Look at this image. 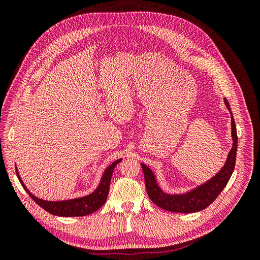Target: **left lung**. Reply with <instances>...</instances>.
Wrapping results in <instances>:
<instances>
[{
  "mask_svg": "<svg viewBox=\"0 0 260 260\" xmlns=\"http://www.w3.org/2000/svg\"><path fill=\"white\" fill-rule=\"evenodd\" d=\"M224 104L231 115L232 147L226 156V160L221 169L214 177L207 180L206 182L183 193H167L159 185L154 171L147 165L141 162V166H142L144 172L145 186L148 198L158 207L172 212H183V214L200 211L208 207L226 185L228 181L230 180L233 174L235 159H237L238 135L230 105L225 99Z\"/></svg>",
  "mask_w": 260,
  "mask_h": 260,
  "instance_id": "1",
  "label": "left lung"
}]
</instances>
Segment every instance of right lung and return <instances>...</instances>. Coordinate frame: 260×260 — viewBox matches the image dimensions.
Wrapping results in <instances>:
<instances>
[{
	"label": "right lung",
	"instance_id": "add662e5",
	"mask_svg": "<svg viewBox=\"0 0 260 260\" xmlns=\"http://www.w3.org/2000/svg\"><path fill=\"white\" fill-rule=\"evenodd\" d=\"M122 160V158H119L115 160L113 164L104 170L103 175L101 177L100 183L96 186L95 190L91 192L88 195L81 196V198L76 199H69V200H62V201H46L43 199H39L38 196L31 193L25 183L22 182V180L19 176V172L16 167V174L20 181L22 187L25 188V191L29 194V196L39 206L42 207L44 210H46L50 214L58 217H81V216H88L92 212L96 211L102 206L104 205L107 195L109 191V184H111V180L114 169L117 164H119ZM16 165V164H15Z\"/></svg>",
	"mask_w": 260,
	"mask_h": 260
}]
</instances>
